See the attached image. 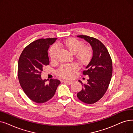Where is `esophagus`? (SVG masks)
I'll return each instance as SVG.
<instances>
[{"instance_id": "esophagus-1", "label": "esophagus", "mask_w": 133, "mask_h": 133, "mask_svg": "<svg viewBox=\"0 0 133 133\" xmlns=\"http://www.w3.org/2000/svg\"><path fill=\"white\" fill-rule=\"evenodd\" d=\"M63 82H64L66 83H67V84H68V85H71L73 83L72 81H68V80H64V81H63Z\"/></svg>"}]
</instances>
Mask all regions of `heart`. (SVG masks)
I'll return each mask as SVG.
<instances>
[{"mask_svg":"<svg viewBox=\"0 0 133 133\" xmlns=\"http://www.w3.org/2000/svg\"><path fill=\"white\" fill-rule=\"evenodd\" d=\"M59 48H64L73 54H76L78 60L82 63L87 62L91 58L92 51L90 48L84 47L83 42L75 38H70L65 41H59L56 45H53L49 50V56L51 60H56L59 53ZM79 70L77 63L64 64L61 65L57 70V74L59 76L70 79Z\"/></svg>","mask_w":133,"mask_h":133,"instance_id":"heart-1","label":"heart"}]
</instances>
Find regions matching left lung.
Wrapping results in <instances>:
<instances>
[{"mask_svg":"<svg viewBox=\"0 0 133 133\" xmlns=\"http://www.w3.org/2000/svg\"><path fill=\"white\" fill-rule=\"evenodd\" d=\"M91 45L93 54L90 61L83 72L88 75V83L80 80L83 89L77 94L79 100L86 104H94L103 97L108 90L112 74V60L105 46L99 40L86 35H79Z\"/></svg>","mask_w":133,"mask_h":133,"instance_id":"left-lung-1","label":"left lung"}]
</instances>
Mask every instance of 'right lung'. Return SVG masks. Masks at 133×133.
I'll return each mask as SVG.
<instances>
[{"label":"right lung","instance_id":"right-lung-1","mask_svg":"<svg viewBox=\"0 0 133 133\" xmlns=\"http://www.w3.org/2000/svg\"><path fill=\"white\" fill-rule=\"evenodd\" d=\"M56 38H40L27 45L22 52L18 62V78L25 95L33 102L43 103L52 98L58 79H51L48 83L42 80L41 73L44 66L49 64L48 50Z\"/></svg>","mask_w":133,"mask_h":133}]
</instances>
